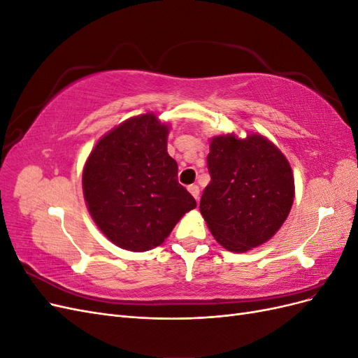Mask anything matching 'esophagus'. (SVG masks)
Masks as SVG:
<instances>
[{"label":"esophagus","instance_id":"obj_1","mask_svg":"<svg viewBox=\"0 0 358 358\" xmlns=\"http://www.w3.org/2000/svg\"><path fill=\"white\" fill-rule=\"evenodd\" d=\"M188 191L191 192V196L196 199V200H199V196H200V188H199V185H189L188 187Z\"/></svg>","mask_w":358,"mask_h":358}]
</instances>
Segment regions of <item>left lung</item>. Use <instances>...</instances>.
Masks as SVG:
<instances>
[{
    "label": "left lung",
    "instance_id": "1",
    "mask_svg": "<svg viewBox=\"0 0 358 358\" xmlns=\"http://www.w3.org/2000/svg\"><path fill=\"white\" fill-rule=\"evenodd\" d=\"M208 167L200 212L215 241L242 254L272 239L294 201V176L279 148L258 133L215 136Z\"/></svg>",
    "mask_w": 358,
    "mask_h": 358
}]
</instances>
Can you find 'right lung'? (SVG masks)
<instances>
[{"instance_id": "obj_1", "label": "right lung", "mask_w": 358, "mask_h": 358, "mask_svg": "<svg viewBox=\"0 0 358 358\" xmlns=\"http://www.w3.org/2000/svg\"><path fill=\"white\" fill-rule=\"evenodd\" d=\"M169 133L170 125L155 113L133 116L106 133L85 162L82 187L91 218L127 251L159 246L197 206L178 182Z\"/></svg>"}]
</instances>
